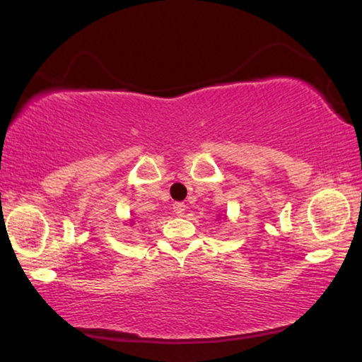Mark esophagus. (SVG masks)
Here are the masks:
<instances>
[{"mask_svg":"<svg viewBox=\"0 0 362 362\" xmlns=\"http://www.w3.org/2000/svg\"><path fill=\"white\" fill-rule=\"evenodd\" d=\"M185 211H187V206L183 204V203H175L174 204V212L177 214V216H183V214H185Z\"/></svg>","mask_w":362,"mask_h":362,"instance_id":"obj_1","label":"esophagus"}]
</instances>
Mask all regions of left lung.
Here are the masks:
<instances>
[{
	"mask_svg": "<svg viewBox=\"0 0 362 362\" xmlns=\"http://www.w3.org/2000/svg\"><path fill=\"white\" fill-rule=\"evenodd\" d=\"M218 218H220V217H218Z\"/></svg>",
	"mask_w": 362,
	"mask_h": 362,
	"instance_id": "obj_1",
	"label": "left lung"
}]
</instances>
